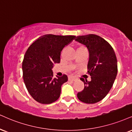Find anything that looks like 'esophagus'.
Instances as JSON below:
<instances>
[{"mask_svg": "<svg viewBox=\"0 0 132 132\" xmlns=\"http://www.w3.org/2000/svg\"><path fill=\"white\" fill-rule=\"evenodd\" d=\"M76 78L75 76H69V81H75Z\"/></svg>", "mask_w": 132, "mask_h": 132, "instance_id": "1", "label": "esophagus"}]
</instances>
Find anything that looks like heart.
I'll return each mask as SVG.
<instances>
[{"mask_svg":"<svg viewBox=\"0 0 132 132\" xmlns=\"http://www.w3.org/2000/svg\"><path fill=\"white\" fill-rule=\"evenodd\" d=\"M79 48H84V47H80Z\"/></svg>","mask_w":132,"mask_h":132,"instance_id":"1","label":"heart"}]
</instances>
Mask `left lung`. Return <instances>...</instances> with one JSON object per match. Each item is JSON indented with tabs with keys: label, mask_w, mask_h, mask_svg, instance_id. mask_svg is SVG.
I'll list each match as a JSON object with an SVG mask.
<instances>
[{
	"label": "left lung",
	"mask_w": 132,
	"mask_h": 132,
	"mask_svg": "<svg viewBox=\"0 0 132 132\" xmlns=\"http://www.w3.org/2000/svg\"><path fill=\"white\" fill-rule=\"evenodd\" d=\"M76 41L83 44L89 52L87 74L91 81L84 82V88L77 97L85 103L93 104L103 99L110 92L118 73V61L113 48L105 39L94 34L76 37Z\"/></svg>",
	"instance_id": "left-lung-1"
}]
</instances>
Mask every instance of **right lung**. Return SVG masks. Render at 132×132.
Masks as SVG:
<instances>
[{
	"label": "right lung",
	"instance_id": "obj_1",
	"mask_svg": "<svg viewBox=\"0 0 132 132\" xmlns=\"http://www.w3.org/2000/svg\"><path fill=\"white\" fill-rule=\"evenodd\" d=\"M74 35L47 34L39 37L26 51L22 61V77L29 93L42 104H50L59 98L61 86L68 77L53 76L54 63H59L61 53Z\"/></svg>",
	"mask_w": 132,
	"mask_h": 132
}]
</instances>
